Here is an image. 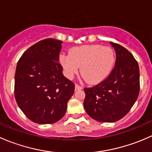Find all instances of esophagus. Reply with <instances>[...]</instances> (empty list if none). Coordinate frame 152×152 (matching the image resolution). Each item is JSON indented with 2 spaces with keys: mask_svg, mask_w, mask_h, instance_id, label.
<instances>
[{
  "mask_svg": "<svg viewBox=\"0 0 152 152\" xmlns=\"http://www.w3.org/2000/svg\"><path fill=\"white\" fill-rule=\"evenodd\" d=\"M82 86L77 85V84H76V85H75V90H82Z\"/></svg>",
  "mask_w": 152,
  "mask_h": 152,
  "instance_id": "obj_1",
  "label": "esophagus"
}]
</instances>
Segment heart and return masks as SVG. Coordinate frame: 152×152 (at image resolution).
<instances>
[{"instance_id": "1", "label": "heart", "mask_w": 152, "mask_h": 152, "mask_svg": "<svg viewBox=\"0 0 152 152\" xmlns=\"http://www.w3.org/2000/svg\"><path fill=\"white\" fill-rule=\"evenodd\" d=\"M59 62L67 78L71 79L81 73L92 85L101 83L111 73L115 62L113 49L100 45H86L73 48L70 53H61Z\"/></svg>"}]
</instances>
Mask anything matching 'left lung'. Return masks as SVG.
I'll return each instance as SVG.
<instances>
[{"label": "left lung", "instance_id": "left-lung-1", "mask_svg": "<svg viewBox=\"0 0 152 152\" xmlns=\"http://www.w3.org/2000/svg\"><path fill=\"white\" fill-rule=\"evenodd\" d=\"M116 53L114 68L104 81L85 87L84 107L98 121L113 123L124 118L135 103L140 92L138 63L125 48L110 42Z\"/></svg>", "mask_w": 152, "mask_h": 152}]
</instances>
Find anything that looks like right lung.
Wrapping results in <instances>:
<instances>
[{
    "mask_svg": "<svg viewBox=\"0 0 152 152\" xmlns=\"http://www.w3.org/2000/svg\"><path fill=\"white\" fill-rule=\"evenodd\" d=\"M62 42L42 39L27 49L18 62L15 76L17 104L28 119L53 124L66 113L75 85L62 74L59 55Z\"/></svg>",
    "mask_w": 152,
    "mask_h": 152,
    "instance_id": "obj_1",
    "label": "right lung"
}]
</instances>
